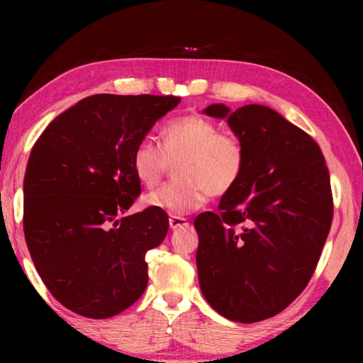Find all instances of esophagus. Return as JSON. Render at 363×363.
Listing matches in <instances>:
<instances>
[{
    "label": "esophagus",
    "instance_id": "esophagus-1",
    "mask_svg": "<svg viewBox=\"0 0 363 363\" xmlns=\"http://www.w3.org/2000/svg\"><path fill=\"white\" fill-rule=\"evenodd\" d=\"M168 225H170V228L173 231L178 230V228H185L188 226V221L185 220V218L182 216H172L170 220H168Z\"/></svg>",
    "mask_w": 363,
    "mask_h": 363
}]
</instances>
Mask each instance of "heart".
<instances>
[{
  "label": "heart",
  "instance_id": "heart-1",
  "mask_svg": "<svg viewBox=\"0 0 363 363\" xmlns=\"http://www.w3.org/2000/svg\"><path fill=\"white\" fill-rule=\"evenodd\" d=\"M246 153L240 138L201 116L173 118L162 128V145L142 138L132 152V168L143 185L155 186L170 163L173 180L143 196V205L172 216L205 206L208 195L223 196L240 182Z\"/></svg>",
  "mask_w": 363,
  "mask_h": 363
}]
</instances>
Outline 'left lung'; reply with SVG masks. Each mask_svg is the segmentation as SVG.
Segmentation results:
<instances>
[{"mask_svg": "<svg viewBox=\"0 0 363 363\" xmlns=\"http://www.w3.org/2000/svg\"><path fill=\"white\" fill-rule=\"evenodd\" d=\"M203 113L225 118L246 162L218 211L195 218L200 289L226 319H269L304 291L329 235L325 158L304 130L266 106L211 104Z\"/></svg>", "mask_w": 363, "mask_h": 363, "instance_id": "obj_1", "label": "left lung"}]
</instances>
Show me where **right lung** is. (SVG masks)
<instances>
[{"label":"right lung","instance_id":"add662e5","mask_svg":"<svg viewBox=\"0 0 363 363\" xmlns=\"http://www.w3.org/2000/svg\"><path fill=\"white\" fill-rule=\"evenodd\" d=\"M175 96L97 94L57 116L24 175V238L38 274L69 311L121 314L145 291L147 251L165 240L167 213L125 216L140 195L132 152Z\"/></svg>","mask_w":363,"mask_h":363}]
</instances>
